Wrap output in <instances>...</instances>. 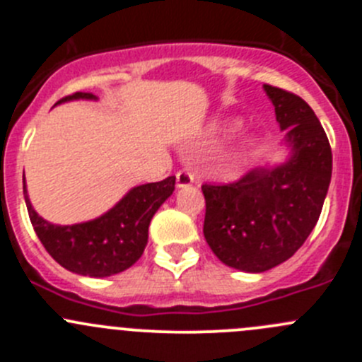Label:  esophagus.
Wrapping results in <instances>:
<instances>
[{
  "instance_id": "1",
  "label": "esophagus",
  "mask_w": 362,
  "mask_h": 362,
  "mask_svg": "<svg viewBox=\"0 0 362 362\" xmlns=\"http://www.w3.org/2000/svg\"><path fill=\"white\" fill-rule=\"evenodd\" d=\"M194 183H195V177L192 172L179 170L177 174H175V185H177V188L190 187V185H194Z\"/></svg>"
}]
</instances>
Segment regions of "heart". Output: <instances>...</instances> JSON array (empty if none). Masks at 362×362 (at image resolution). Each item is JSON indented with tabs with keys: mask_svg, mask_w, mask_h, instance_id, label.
<instances>
[{
	"mask_svg": "<svg viewBox=\"0 0 362 362\" xmlns=\"http://www.w3.org/2000/svg\"><path fill=\"white\" fill-rule=\"evenodd\" d=\"M240 126H242V122H240L238 119L220 120V122L216 124L215 132L216 133H230V132H236ZM252 146H254L252 136H242V139L236 140V142L226 151V160L229 161V163H240V161H242L243 158L249 154V151L252 149Z\"/></svg>",
	"mask_w": 362,
	"mask_h": 362,
	"instance_id": "b5f03b06",
	"label": "heart"
}]
</instances>
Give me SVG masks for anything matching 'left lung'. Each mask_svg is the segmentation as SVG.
I'll list each match as a JSON object with an SVG mask.
<instances>
[{
    "instance_id": "8db88e82",
    "label": "left lung",
    "mask_w": 362,
    "mask_h": 362,
    "mask_svg": "<svg viewBox=\"0 0 362 362\" xmlns=\"http://www.w3.org/2000/svg\"><path fill=\"white\" fill-rule=\"evenodd\" d=\"M275 106L288 158L230 185H202L204 238L223 264L261 274L290 259L322 213L332 153L318 117L298 95L263 85Z\"/></svg>"
}]
</instances>
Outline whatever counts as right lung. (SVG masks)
Instances as JSON below:
<instances>
[{
  "label": "right lung",
  "mask_w": 362,
  "mask_h": 362,
  "mask_svg": "<svg viewBox=\"0 0 362 362\" xmlns=\"http://www.w3.org/2000/svg\"><path fill=\"white\" fill-rule=\"evenodd\" d=\"M98 101V95L76 92L60 99L67 101ZM175 175L160 183L132 188L112 209L88 222L58 226L39 216L30 202L26 181L23 192L30 220L44 249L69 272L87 277H110L135 264L144 254L154 213L174 192Z\"/></svg>",
  "instance_id": "obj_1"
}]
</instances>
